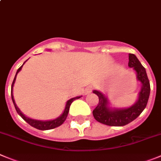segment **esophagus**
<instances>
[{
	"label": "esophagus",
	"instance_id": "esophagus-1",
	"mask_svg": "<svg viewBox=\"0 0 161 161\" xmlns=\"http://www.w3.org/2000/svg\"><path fill=\"white\" fill-rule=\"evenodd\" d=\"M91 86H88L85 89V93L86 94H89V93H91Z\"/></svg>",
	"mask_w": 161,
	"mask_h": 161
}]
</instances>
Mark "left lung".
Returning <instances> with one entry per match:
<instances>
[{"instance_id": "8db88e82", "label": "left lung", "mask_w": 161, "mask_h": 161, "mask_svg": "<svg viewBox=\"0 0 161 161\" xmlns=\"http://www.w3.org/2000/svg\"><path fill=\"white\" fill-rule=\"evenodd\" d=\"M129 67H133L136 79L142 84L137 101L128 108H112L108 98L98 91H93L99 98V103L93 110L96 121L109 126H123L136 119L146 107L150 94V83L145 68L133 54H129Z\"/></svg>"}]
</instances>
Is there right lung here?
Returning <instances> with one entry per match:
<instances>
[{"mask_svg": "<svg viewBox=\"0 0 161 161\" xmlns=\"http://www.w3.org/2000/svg\"><path fill=\"white\" fill-rule=\"evenodd\" d=\"M26 61H27V60H26ZM26 61H25V62H26ZM25 62L24 63L23 65L25 64ZM23 65H22L21 67H19V68L17 70V71H16V75H15L14 79H13V84H12V87H11L12 100H13V104H14L15 109H16V112H17V114L19 115V116L21 117V118H23V119L25 120V121H26L27 123H28V124H29L30 125L32 126V127H34V128L37 129V130H52V129H55V128H56V127H58V126L61 125H62L63 123H64V121H65L66 118H67V114H68V112H69V109H70V104H71V103H73V101H75V99L79 98V97H82V96H78V97H72V98L69 99L68 101L67 102V104H66L65 109H64V113H63L62 114L60 115L59 117H58V118H55V119L49 120V121H39V120L31 119V118H28V117L25 116V115L23 113H22L21 111L19 110V108H18L17 106H16V103H15V100H14V98H13V86H14L15 81H16V75H17V74L19 73V70H20L22 69V67H23Z\"/></svg>", "mask_w": 161, "mask_h": 161, "instance_id": "obj_1", "label": "right lung"}]
</instances>
